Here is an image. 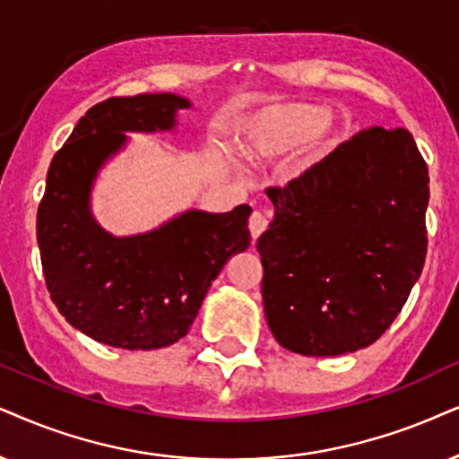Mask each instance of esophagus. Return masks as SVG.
<instances>
[{"instance_id":"34e87169","label":"esophagus","mask_w":459,"mask_h":459,"mask_svg":"<svg viewBox=\"0 0 459 459\" xmlns=\"http://www.w3.org/2000/svg\"><path fill=\"white\" fill-rule=\"evenodd\" d=\"M266 226H269V218H266L264 213L254 212L252 216H249V233H252L254 239H258V237L264 233Z\"/></svg>"}]
</instances>
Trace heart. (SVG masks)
<instances>
[{
    "instance_id": "heart-1",
    "label": "heart",
    "mask_w": 459,
    "mask_h": 459,
    "mask_svg": "<svg viewBox=\"0 0 459 459\" xmlns=\"http://www.w3.org/2000/svg\"><path fill=\"white\" fill-rule=\"evenodd\" d=\"M339 135L341 123L322 103L275 101L243 123L237 150L254 165H266L297 150L294 173H303L326 156Z\"/></svg>"
}]
</instances>
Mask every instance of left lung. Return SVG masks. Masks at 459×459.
I'll use <instances>...</instances> for the list:
<instances>
[{"label": "left lung", "mask_w": 459, "mask_h": 459, "mask_svg": "<svg viewBox=\"0 0 459 459\" xmlns=\"http://www.w3.org/2000/svg\"><path fill=\"white\" fill-rule=\"evenodd\" d=\"M428 165L407 129L358 133L286 188L256 249L275 341L326 358L375 343L426 263Z\"/></svg>", "instance_id": "left-lung-1"}]
</instances>
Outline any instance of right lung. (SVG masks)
<instances>
[{
    "mask_svg": "<svg viewBox=\"0 0 459 459\" xmlns=\"http://www.w3.org/2000/svg\"><path fill=\"white\" fill-rule=\"evenodd\" d=\"M190 106L173 92L112 97L78 120L50 162L38 210L46 286L61 316L103 345L146 351L186 336L218 273L249 247V205L186 210L126 237L92 216L95 179L126 148V133L173 131Z\"/></svg>",
    "mask_w": 459,
    "mask_h": 459,
    "instance_id": "obj_1",
    "label": "right lung"
}]
</instances>
